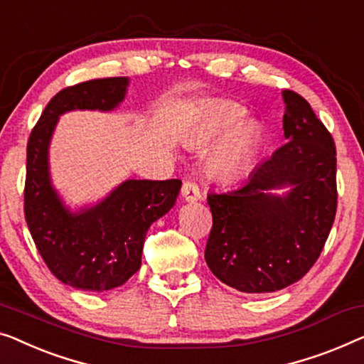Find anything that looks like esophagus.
Segmentation results:
<instances>
[{
    "instance_id": "1",
    "label": "esophagus",
    "mask_w": 364,
    "mask_h": 364,
    "mask_svg": "<svg viewBox=\"0 0 364 364\" xmlns=\"http://www.w3.org/2000/svg\"><path fill=\"white\" fill-rule=\"evenodd\" d=\"M182 197L186 202H197L200 198V188L195 182L186 181L182 183Z\"/></svg>"
}]
</instances>
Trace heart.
Listing matches in <instances>:
<instances>
[{
  "label": "heart",
  "mask_w": 364,
  "mask_h": 364,
  "mask_svg": "<svg viewBox=\"0 0 364 364\" xmlns=\"http://www.w3.org/2000/svg\"><path fill=\"white\" fill-rule=\"evenodd\" d=\"M246 117V109L230 100H215L195 112L183 143L188 147H203L230 129L215 147L208 161V169L221 181L235 178L250 162L259 139V126L255 121L237 124Z\"/></svg>",
  "instance_id": "1"
}]
</instances>
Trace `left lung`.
I'll list each match as a JSON object with an SVG mask.
<instances>
[{
    "label": "left lung",
    "mask_w": 364,
    "mask_h": 364,
    "mask_svg": "<svg viewBox=\"0 0 364 364\" xmlns=\"http://www.w3.org/2000/svg\"><path fill=\"white\" fill-rule=\"evenodd\" d=\"M287 143L246 182L210 192L205 261L226 286L276 292L302 279L318 259L336 213V151L328 129L305 98L284 90ZM291 186L286 196L272 188Z\"/></svg>",
    "instance_id": "left-lung-1"
}]
</instances>
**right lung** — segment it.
<instances>
[{"mask_svg": "<svg viewBox=\"0 0 364 364\" xmlns=\"http://www.w3.org/2000/svg\"><path fill=\"white\" fill-rule=\"evenodd\" d=\"M126 77L97 78L60 90L31 131L24 215L50 272L82 291H109L138 272L149 226L176 203L182 181H124L93 207L70 212L50 182L49 144L60 114L112 112L123 102Z\"/></svg>", "mask_w": 364, "mask_h": 364, "instance_id": "right-lung-1", "label": "right lung"}]
</instances>
